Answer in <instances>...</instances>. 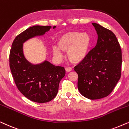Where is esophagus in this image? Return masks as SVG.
I'll use <instances>...</instances> for the list:
<instances>
[{
    "label": "esophagus",
    "mask_w": 129,
    "mask_h": 129,
    "mask_svg": "<svg viewBox=\"0 0 129 129\" xmlns=\"http://www.w3.org/2000/svg\"><path fill=\"white\" fill-rule=\"evenodd\" d=\"M66 70L67 72L69 73V72H70V71H71V70H72V68H71V67H67L66 68Z\"/></svg>",
    "instance_id": "obj_1"
}]
</instances>
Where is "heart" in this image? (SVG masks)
Masks as SVG:
<instances>
[{
	"mask_svg": "<svg viewBox=\"0 0 129 129\" xmlns=\"http://www.w3.org/2000/svg\"><path fill=\"white\" fill-rule=\"evenodd\" d=\"M90 43V38L87 34L77 31L68 32L59 37L58 47L53 46L52 52L58 58L62 56L61 50L68 52L69 61L73 63H79L87 55Z\"/></svg>",
	"mask_w": 129,
	"mask_h": 129,
	"instance_id": "obj_1",
	"label": "heart"
}]
</instances>
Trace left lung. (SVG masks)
Listing matches in <instances>:
<instances>
[{"label":"left lung","instance_id":"obj_1","mask_svg":"<svg viewBox=\"0 0 129 129\" xmlns=\"http://www.w3.org/2000/svg\"><path fill=\"white\" fill-rule=\"evenodd\" d=\"M98 34L95 47L74 67L77 73L78 89L90 99L103 98L110 94L121 77V49L111 31L92 23Z\"/></svg>","mask_w":129,"mask_h":129}]
</instances>
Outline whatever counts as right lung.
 I'll use <instances>...</instances> for the list:
<instances>
[{"label":"right lung","mask_w":129,"mask_h":129,"mask_svg":"<svg viewBox=\"0 0 129 129\" xmlns=\"http://www.w3.org/2000/svg\"><path fill=\"white\" fill-rule=\"evenodd\" d=\"M50 28L51 26L40 25L27 28L15 37L9 53V67L17 88L27 98L39 103L49 102L56 96L66 70L46 61L38 65L30 63L24 56L22 44L31 37L43 35Z\"/></svg>","instance_id":"add662e5"}]
</instances>
